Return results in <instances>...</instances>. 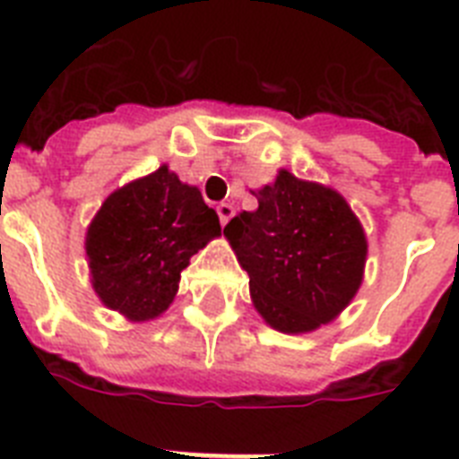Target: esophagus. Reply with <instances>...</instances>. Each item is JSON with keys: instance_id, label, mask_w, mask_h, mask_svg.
<instances>
[{"instance_id": "34e87169", "label": "esophagus", "mask_w": 459, "mask_h": 459, "mask_svg": "<svg viewBox=\"0 0 459 459\" xmlns=\"http://www.w3.org/2000/svg\"><path fill=\"white\" fill-rule=\"evenodd\" d=\"M217 214H219V221H221V226H226V223L230 221V217L236 214V210H233V204L230 203H221V204H217Z\"/></svg>"}]
</instances>
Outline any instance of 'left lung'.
I'll use <instances>...</instances> for the list:
<instances>
[{
	"label": "left lung",
	"instance_id": "8db88e82",
	"mask_svg": "<svg viewBox=\"0 0 459 459\" xmlns=\"http://www.w3.org/2000/svg\"><path fill=\"white\" fill-rule=\"evenodd\" d=\"M256 212L223 229L247 271L256 311L281 333H308L353 299L365 266L363 229L339 193L281 171L255 193Z\"/></svg>",
	"mask_w": 459,
	"mask_h": 459
}]
</instances>
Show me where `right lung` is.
Wrapping results in <instances>:
<instances>
[{"label":"right lung","mask_w":459,"mask_h":459,"mask_svg":"<svg viewBox=\"0 0 459 459\" xmlns=\"http://www.w3.org/2000/svg\"><path fill=\"white\" fill-rule=\"evenodd\" d=\"M219 233L217 212L200 191L160 167L115 191L89 226L96 294L126 318H155L174 299L191 256Z\"/></svg>","instance_id":"1"}]
</instances>
